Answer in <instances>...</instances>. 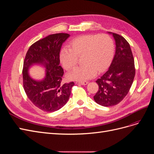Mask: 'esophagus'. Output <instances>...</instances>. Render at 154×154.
<instances>
[{
    "label": "esophagus",
    "mask_w": 154,
    "mask_h": 154,
    "mask_svg": "<svg viewBox=\"0 0 154 154\" xmlns=\"http://www.w3.org/2000/svg\"><path fill=\"white\" fill-rule=\"evenodd\" d=\"M88 83V82H76V84L77 85H87Z\"/></svg>",
    "instance_id": "34e87169"
}]
</instances>
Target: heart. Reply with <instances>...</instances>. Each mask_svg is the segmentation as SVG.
<instances>
[{
    "instance_id": "b5f03b06",
    "label": "heart",
    "mask_w": 154,
    "mask_h": 154,
    "mask_svg": "<svg viewBox=\"0 0 154 154\" xmlns=\"http://www.w3.org/2000/svg\"><path fill=\"white\" fill-rule=\"evenodd\" d=\"M114 53V42L106 34L82 35L71 42V48H63L60 60L66 70H71L78 63V58H82V66L76 68L68 74L71 80L83 82L94 77L97 71H104L110 63Z\"/></svg>"
}]
</instances>
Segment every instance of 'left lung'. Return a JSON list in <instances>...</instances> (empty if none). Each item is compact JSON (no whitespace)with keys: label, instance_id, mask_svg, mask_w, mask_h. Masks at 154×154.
I'll use <instances>...</instances> for the list:
<instances>
[{"label":"left lung","instance_id":"8db88e82","mask_svg":"<svg viewBox=\"0 0 154 154\" xmlns=\"http://www.w3.org/2000/svg\"><path fill=\"white\" fill-rule=\"evenodd\" d=\"M109 33L115 40V54L108 71L96 81L99 88L94 96L96 103L103 106L116 105L124 99L136 73L134 59L128 42L118 34Z\"/></svg>","mask_w":154,"mask_h":154}]
</instances>
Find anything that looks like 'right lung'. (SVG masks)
I'll list each match as a JSON object with an SVG mask.
<instances>
[{
	"label": "right lung",
	"mask_w": 154,
	"mask_h": 154,
	"mask_svg": "<svg viewBox=\"0 0 154 154\" xmlns=\"http://www.w3.org/2000/svg\"><path fill=\"white\" fill-rule=\"evenodd\" d=\"M67 33L50 35L32 44L27 51L23 66V86L27 97L35 106L47 112L61 109L71 95L73 82L63 83V70L60 66V52ZM35 64L46 68L43 80L32 79L29 68Z\"/></svg>",
	"instance_id": "add662e5"
}]
</instances>
